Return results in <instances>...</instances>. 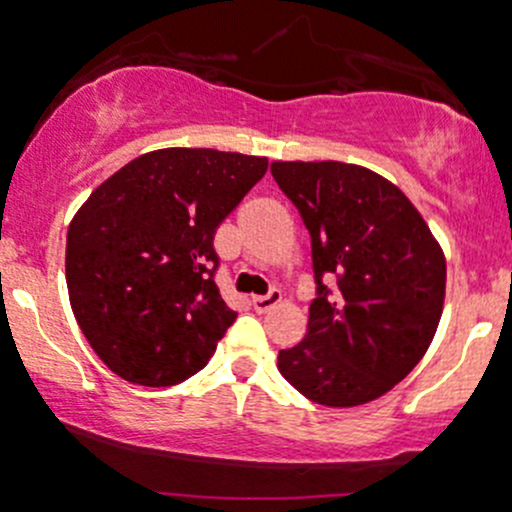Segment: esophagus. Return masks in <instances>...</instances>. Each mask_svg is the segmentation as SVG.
<instances>
[{"label": "esophagus", "mask_w": 512, "mask_h": 512, "mask_svg": "<svg viewBox=\"0 0 512 512\" xmlns=\"http://www.w3.org/2000/svg\"><path fill=\"white\" fill-rule=\"evenodd\" d=\"M281 298H283L281 291H276V288H273V291L266 295H254V298H251V303H254L256 313H268V310H273L278 303H281Z\"/></svg>", "instance_id": "esophagus-1"}]
</instances>
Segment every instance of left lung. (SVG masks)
Segmentation results:
<instances>
[{"label":"left lung","mask_w":512,"mask_h":512,"mask_svg":"<svg viewBox=\"0 0 512 512\" xmlns=\"http://www.w3.org/2000/svg\"><path fill=\"white\" fill-rule=\"evenodd\" d=\"M310 231L318 298L278 370L310 402L360 407L424 357L446 298V258L407 194L347 162H271ZM335 280L327 291L322 278Z\"/></svg>","instance_id":"obj_1"}]
</instances>
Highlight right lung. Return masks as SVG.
Listing matches in <instances>:
<instances>
[{
	"label": "right lung",
	"mask_w": 512,
	"mask_h": 512,
	"mask_svg": "<svg viewBox=\"0 0 512 512\" xmlns=\"http://www.w3.org/2000/svg\"><path fill=\"white\" fill-rule=\"evenodd\" d=\"M266 170V157L165 147L93 189L68 224L66 286L108 370L172 387L207 365L236 320L214 283V234Z\"/></svg>",
	"instance_id": "obj_1"
}]
</instances>
